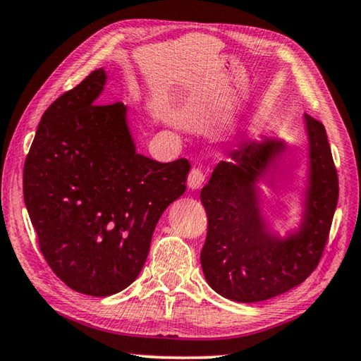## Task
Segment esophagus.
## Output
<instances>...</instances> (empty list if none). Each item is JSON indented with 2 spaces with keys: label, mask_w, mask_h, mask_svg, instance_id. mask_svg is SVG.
<instances>
[{
  "label": "esophagus",
  "mask_w": 361,
  "mask_h": 361,
  "mask_svg": "<svg viewBox=\"0 0 361 361\" xmlns=\"http://www.w3.org/2000/svg\"><path fill=\"white\" fill-rule=\"evenodd\" d=\"M205 172L200 167H192L188 175V186L191 189H199L205 181Z\"/></svg>",
  "instance_id": "obj_1"
}]
</instances>
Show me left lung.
Wrapping results in <instances>:
<instances>
[{
  "label": "left lung",
  "instance_id": "1",
  "mask_svg": "<svg viewBox=\"0 0 361 361\" xmlns=\"http://www.w3.org/2000/svg\"><path fill=\"white\" fill-rule=\"evenodd\" d=\"M310 143L307 215L295 237L279 240L264 229L256 199V181L276 166L283 145L247 140L219 162L200 191L209 228L200 252L207 282L219 295L239 302L274 298L302 283L325 252L338 205L339 181L325 127L305 114Z\"/></svg>",
  "mask_w": 361,
  "mask_h": 361
}]
</instances>
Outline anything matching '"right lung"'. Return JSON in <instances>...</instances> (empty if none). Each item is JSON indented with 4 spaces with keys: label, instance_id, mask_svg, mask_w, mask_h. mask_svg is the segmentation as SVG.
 Listing matches in <instances>:
<instances>
[{
    "label": "right lung",
    "instance_id": "right-lung-1",
    "mask_svg": "<svg viewBox=\"0 0 361 361\" xmlns=\"http://www.w3.org/2000/svg\"><path fill=\"white\" fill-rule=\"evenodd\" d=\"M102 68L42 114L23 166V200L52 272L71 290L109 296L148 258L164 210L186 191L188 159L137 154L122 102L100 103Z\"/></svg>",
    "mask_w": 361,
    "mask_h": 361
}]
</instances>
